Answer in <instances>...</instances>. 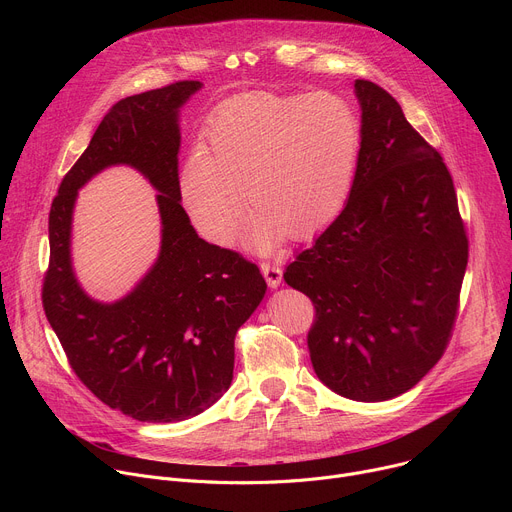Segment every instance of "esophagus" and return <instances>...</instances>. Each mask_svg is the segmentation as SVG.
Here are the masks:
<instances>
[{
  "label": "esophagus",
  "instance_id": "1",
  "mask_svg": "<svg viewBox=\"0 0 512 512\" xmlns=\"http://www.w3.org/2000/svg\"><path fill=\"white\" fill-rule=\"evenodd\" d=\"M261 273L265 275V281L271 289L279 287L281 279H283V273H281V267L275 265V263H261Z\"/></svg>",
  "mask_w": 512,
  "mask_h": 512
}]
</instances>
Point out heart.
I'll return each instance as SVG.
<instances>
[{"label":"heart","instance_id":"b5f03b06","mask_svg":"<svg viewBox=\"0 0 512 512\" xmlns=\"http://www.w3.org/2000/svg\"><path fill=\"white\" fill-rule=\"evenodd\" d=\"M360 152L354 109L330 93L277 97L253 93L218 109L206 129V152L188 156L180 200L194 227L231 245L251 216L243 247L273 253L287 233L314 235L344 208Z\"/></svg>","mask_w":512,"mask_h":512}]
</instances>
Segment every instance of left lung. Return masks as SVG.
<instances>
[{
	"mask_svg": "<svg viewBox=\"0 0 512 512\" xmlns=\"http://www.w3.org/2000/svg\"><path fill=\"white\" fill-rule=\"evenodd\" d=\"M360 152L336 221L283 279L316 308L312 367L362 403L399 397L442 358L468 239L452 176L379 85L358 79Z\"/></svg>",
	"mask_w": 512,
	"mask_h": 512,
	"instance_id": "8db88e82",
	"label": "left lung"
}]
</instances>
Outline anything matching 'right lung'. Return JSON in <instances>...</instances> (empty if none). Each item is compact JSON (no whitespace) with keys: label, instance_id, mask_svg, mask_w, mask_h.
Instances as JSON below:
<instances>
[{"label":"right lung","instance_id":"add662e5","mask_svg":"<svg viewBox=\"0 0 512 512\" xmlns=\"http://www.w3.org/2000/svg\"><path fill=\"white\" fill-rule=\"evenodd\" d=\"M200 89L182 81L115 103L64 176L48 218L46 318L77 377L137 421H184L221 399L233 381L235 334L267 291L259 267L200 239L180 204V109ZM111 165L137 169L159 190L163 239L130 294L99 303L71 267V212L78 190Z\"/></svg>","mask_w":512,"mask_h":512}]
</instances>
